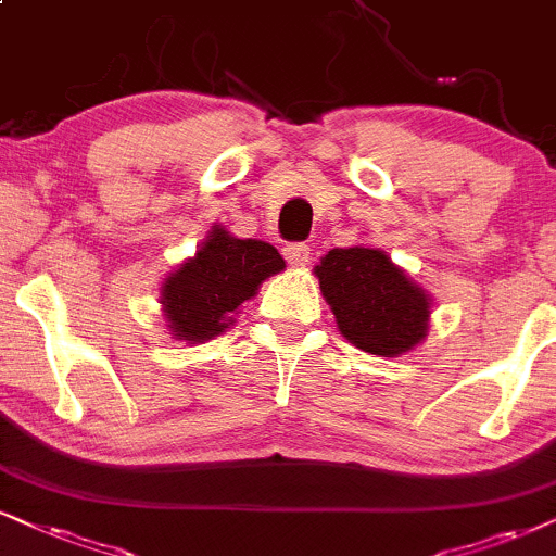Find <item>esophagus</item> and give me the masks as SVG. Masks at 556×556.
Returning <instances> with one entry per match:
<instances>
[{
    "label": "esophagus",
    "mask_w": 556,
    "mask_h": 556,
    "mask_svg": "<svg viewBox=\"0 0 556 556\" xmlns=\"http://www.w3.org/2000/svg\"><path fill=\"white\" fill-rule=\"evenodd\" d=\"M282 254H285V258H287V264H292V266H305L307 262H311V245L302 243V241H292V243L285 245Z\"/></svg>",
    "instance_id": "esophagus-1"
}]
</instances>
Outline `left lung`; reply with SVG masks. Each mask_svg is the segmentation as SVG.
I'll use <instances>...</instances> for the list:
<instances>
[{
    "mask_svg": "<svg viewBox=\"0 0 556 556\" xmlns=\"http://www.w3.org/2000/svg\"><path fill=\"white\" fill-rule=\"evenodd\" d=\"M341 333L377 356H397L426 336L428 294L377 249H333L315 266Z\"/></svg>",
    "mask_w": 556,
    "mask_h": 556,
    "instance_id": "left-lung-1",
    "label": "left lung"
}]
</instances>
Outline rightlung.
I'll use <instances>...</instances> for the list:
<instances>
[{
	"instance_id": "obj_1",
	"label": "right lung",
	"mask_w": 556,
	"mask_h": 556,
	"mask_svg": "<svg viewBox=\"0 0 556 556\" xmlns=\"http://www.w3.org/2000/svg\"><path fill=\"white\" fill-rule=\"evenodd\" d=\"M285 269L274 245L254 238H233L223 228L179 266L164 285V313L172 333L185 341H205L228 328V315L251 300L266 277Z\"/></svg>"
}]
</instances>
